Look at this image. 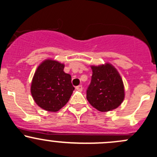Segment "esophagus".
<instances>
[{
  "instance_id": "esophagus-1",
  "label": "esophagus",
  "mask_w": 157,
  "mask_h": 157,
  "mask_svg": "<svg viewBox=\"0 0 157 157\" xmlns=\"http://www.w3.org/2000/svg\"><path fill=\"white\" fill-rule=\"evenodd\" d=\"M76 89H77V90H78V91L81 92L82 90H83V86H82V85H79V86H77V87H76Z\"/></svg>"
}]
</instances>
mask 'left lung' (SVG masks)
I'll use <instances>...</instances> for the list:
<instances>
[{
  "mask_svg": "<svg viewBox=\"0 0 157 157\" xmlns=\"http://www.w3.org/2000/svg\"><path fill=\"white\" fill-rule=\"evenodd\" d=\"M93 75L86 90V99L100 112L118 108L124 99V89L119 73L111 64L91 66Z\"/></svg>",
  "mask_w": 157,
  "mask_h": 157,
  "instance_id": "8db88e82",
  "label": "left lung"
}]
</instances>
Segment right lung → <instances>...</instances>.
I'll list each match as a JSON object with an SVG mask.
<instances>
[{
    "instance_id": "1",
    "label": "right lung",
    "mask_w": 157,
    "mask_h": 157,
    "mask_svg": "<svg viewBox=\"0 0 157 157\" xmlns=\"http://www.w3.org/2000/svg\"><path fill=\"white\" fill-rule=\"evenodd\" d=\"M64 64L47 59L39 64L33 76L31 94L40 108L48 112L60 110L69 101L74 87Z\"/></svg>"
}]
</instances>
